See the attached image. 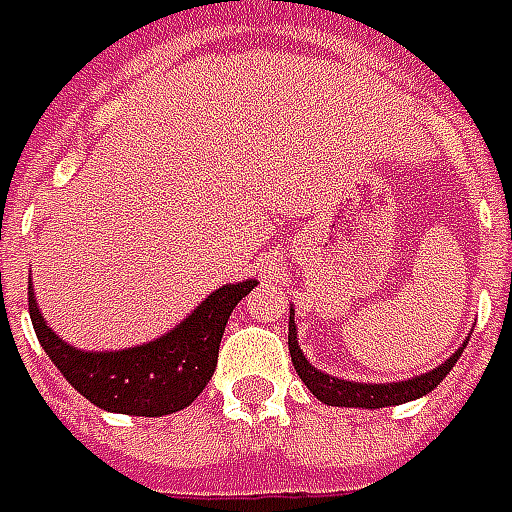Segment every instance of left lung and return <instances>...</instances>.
Here are the masks:
<instances>
[{"mask_svg":"<svg viewBox=\"0 0 512 512\" xmlns=\"http://www.w3.org/2000/svg\"><path fill=\"white\" fill-rule=\"evenodd\" d=\"M463 347L449 361L436 366L433 372H424L419 378L402 380V383H369L366 386V383H350V380L331 378V375H325L320 369H314L303 358L300 347H297L295 322H289V355H292V364H295L297 375H300V380L306 383L308 391L317 400L325 402V405H336V408H386V405H400V402L424 397V394H430L441 380L447 378L452 366L458 364Z\"/></svg>","mask_w":512,"mask_h":512,"instance_id":"1","label":"left lung"}]
</instances>
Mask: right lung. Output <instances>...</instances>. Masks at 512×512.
Masks as SVG:
<instances>
[{
    "mask_svg": "<svg viewBox=\"0 0 512 512\" xmlns=\"http://www.w3.org/2000/svg\"><path fill=\"white\" fill-rule=\"evenodd\" d=\"M253 286L256 281H242L217 289L176 331L121 353H82L57 339L52 328H46L32 300V284L27 303L38 342L85 400L104 411L165 416L192 405V400L206 389L215 375L228 317Z\"/></svg>",
    "mask_w": 512,
    "mask_h": 512,
    "instance_id": "add662e5",
    "label": "right lung"
}]
</instances>
